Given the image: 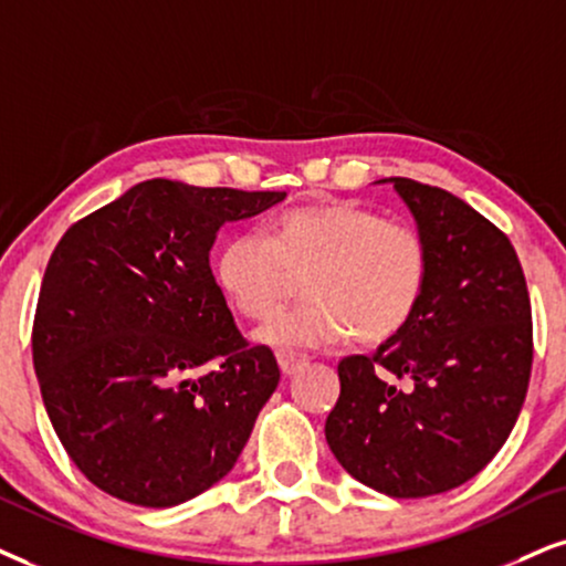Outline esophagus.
Listing matches in <instances>:
<instances>
[{"label": "esophagus", "instance_id": "34e87169", "mask_svg": "<svg viewBox=\"0 0 566 566\" xmlns=\"http://www.w3.org/2000/svg\"><path fill=\"white\" fill-rule=\"evenodd\" d=\"M276 363H279V368H282V374L284 376H295L300 368L305 366V357L303 355H295V353H276Z\"/></svg>", "mask_w": 566, "mask_h": 566}]
</instances>
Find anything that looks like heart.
Wrapping results in <instances>:
<instances>
[{
	"label": "heart",
	"mask_w": 566,
	"mask_h": 566,
	"mask_svg": "<svg viewBox=\"0 0 566 566\" xmlns=\"http://www.w3.org/2000/svg\"><path fill=\"white\" fill-rule=\"evenodd\" d=\"M428 245L415 227L353 200L300 206L261 234H232L213 259L221 295L245 318L266 321L287 297V274L307 276L311 303L259 332L276 349L336 345L355 334L381 345L410 324L428 284Z\"/></svg>",
	"instance_id": "1"
}]
</instances>
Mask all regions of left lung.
Wrapping results in <instances>:
<instances>
[{
	"instance_id": "obj_1",
	"label": "left lung",
	"mask_w": 566,
	"mask_h": 566,
	"mask_svg": "<svg viewBox=\"0 0 566 566\" xmlns=\"http://www.w3.org/2000/svg\"><path fill=\"white\" fill-rule=\"evenodd\" d=\"M381 182L410 209L431 269L410 324L339 363L326 441L355 481L420 499L470 481L510 439L533 368L531 295L510 238L473 206L407 177Z\"/></svg>"
}]
</instances>
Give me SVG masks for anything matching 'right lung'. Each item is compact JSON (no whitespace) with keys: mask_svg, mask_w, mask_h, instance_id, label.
Instances as JSON below:
<instances>
[{"mask_svg":"<svg viewBox=\"0 0 566 566\" xmlns=\"http://www.w3.org/2000/svg\"><path fill=\"white\" fill-rule=\"evenodd\" d=\"M284 196L146 180L56 242L33 368L64 452L109 496L177 506L238 462L279 366L242 339L209 253Z\"/></svg>","mask_w":566,"mask_h":566,"instance_id":"add662e5","label":"right lung"}]
</instances>
